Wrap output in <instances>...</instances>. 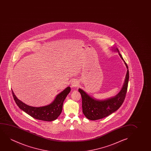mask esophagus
Masks as SVG:
<instances>
[{"instance_id":"34e87169","label":"esophagus","mask_w":151,"mask_h":151,"mask_svg":"<svg viewBox=\"0 0 151 151\" xmlns=\"http://www.w3.org/2000/svg\"><path fill=\"white\" fill-rule=\"evenodd\" d=\"M71 85H72V87H76L78 86V82L76 80H73L71 82Z\"/></svg>"}]
</instances>
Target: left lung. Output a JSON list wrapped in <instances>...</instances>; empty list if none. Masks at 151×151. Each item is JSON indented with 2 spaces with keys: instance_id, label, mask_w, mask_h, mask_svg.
<instances>
[{
  "instance_id": "8db88e82",
  "label": "left lung",
  "mask_w": 151,
  "mask_h": 151,
  "mask_svg": "<svg viewBox=\"0 0 151 151\" xmlns=\"http://www.w3.org/2000/svg\"><path fill=\"white\" fill-rule=\"evenodd\" d=\"M116 50L119 52L121 58L124 61L127 68L125 83L120 92L114 97L103 101H100L94 99L88 95L83 90L78 89V91L81 93L82 97L83 114L89 120H99L109 116L121 106L125 99L129 81L128 67L122 55L119 52V50L118 49Z\"/></svg>"
}]
</instances>
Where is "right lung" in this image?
Instances as JSON below:
<instances>
[{
  "mask_svg": "<svg viewBox=\"0 0 151 151\" xmlns=\"http://www.w3.org/2000/svg\"><path fill=\"white\" fill-rule=\"evenodd\" d=\"M70 91V87L66 88L56 96L52 103L40 107H35L27 105L17 99L12 90V93L17 105L26 114L37 120L52 121L56 120L61 113L63 101Z\"/></svg>",
  "mask_w": 151,
  "mask_h": 151,
  "instance_id": "1",
  "label": "right lung"
}]
</instances>
